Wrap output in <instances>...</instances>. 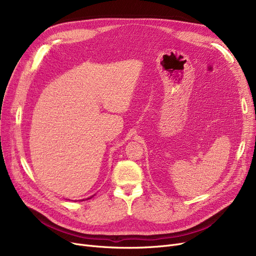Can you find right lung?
Masks as SVG:
<instances>
[{"mask_svg": "<svg viewBox=\"0 0 256 256\" xmlns=\"http://www.w3.org/2000/svg\"><path fill=\"white\" fill-rule=\"evenodd\" d=\"M90 198H91V197H90ZM90 198H87V199H90Z\"/></svg>", "mask_w": 256, "mask_h": 256, "instance_id": "add662e5", "label": "right lung"}]
</instances>
